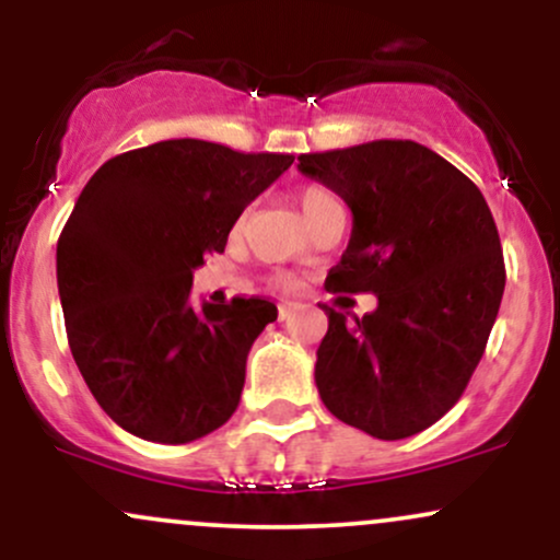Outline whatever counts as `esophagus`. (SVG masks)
Here are the masks:
<instances>
[{
	"label": "esophagus",
	"instance_id": "34e87169",
	"mask_svg": "<svg viewBox=\"0 0 560 560\" xmlns=\"http://www.w3.org/2000/svg\"><path fill=\"white\" fill-rule=\"evenodd\" d=\"M298 302H284V305H279V318L287 320L292 313H298Z\"/></svg>",
	"mask_w": 560,
	"mask_h": 560
}]
</instances>
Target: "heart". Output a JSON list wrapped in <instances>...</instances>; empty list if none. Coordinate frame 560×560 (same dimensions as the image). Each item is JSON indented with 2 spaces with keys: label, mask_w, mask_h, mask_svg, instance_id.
Here are the masks:
<instances>
[{
  "label": "heart",
  "mask_w": 560,
  "mask_h": 560,
  "mask_svg": "<svg viewBox=\"0 0 560 560\" xmlns=\"http://www.w3.org/2000/svg\"><path fill=\"white\" fill-rule=\"evenodd\" d=\"M298 205H300L302 215H305L307 226H311L316 218L329 213V210L342 208V205L337 202V197H334L331 191L326 189V186H320V184H305V186H302V189L298 191Z\"/></svg>",
  "instance_id": "heart-1"
}]
</instances>
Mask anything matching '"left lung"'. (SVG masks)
<instances>
[{
	"mask_svg": "<svg viewBox=\"0 0 560 560\" xmlns=\"http://www.w3.org/2000/svg\"><path fill=\"white\" fill-rule=\"evenodd\" d=\"M298 160L352 210L326 289L378 298L352 320L324 305L320 400L376 440L419 434L460 400L498 318L505 262L494 218L471 178L410 139Z\"/></svg>",
	"mask_w": 560,
	"mask_h": 560,
	"instance_id": "left-lung-1",
	"label": "left lung"
}]
</instances>
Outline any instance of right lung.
Listing matches in <instances>:
<instances>
[{
    "label": "right lung",
    "mask_w": 560,
    "mask_h": 560,
    "mask_svg": "<svg viewBox=\"0 0 560 560\" xmlns=\"http://www.w3.org/2000/svg\"><path fill=\"white\" fill-rule=\"evenodd\" d=\"M294 163L168 139L110 158L83 186L57 240L68 345L96 402L126 432L184 445L231 419L247 352L276 305L191 302V276Z\"/></svg>",
    "instance_id": "right-lung-1"
}]
</instances>
